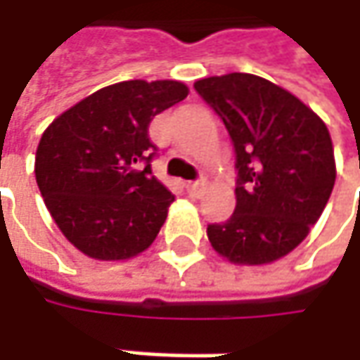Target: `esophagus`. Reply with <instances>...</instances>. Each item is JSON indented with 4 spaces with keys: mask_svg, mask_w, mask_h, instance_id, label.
Masks as SVG:
<instances>
[{
    "mask_svg": "<svg viewBox=\"0 0 360 360\" xmlns=\"http://www.w3.org/2000/svg\"><path fill=\"white\" fill-rule=\"evenodd\" d=\"M186 190L192 198H200L202 194L206 192V182H204V180H198V182H188Z\"/></svg>",
    "mask_w": 360,
    "mask_h": 360,
    "instance_id": "1",
    "label": "esophagus"
}]
</instances>
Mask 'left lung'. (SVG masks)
Listing matches in <instances>:
<instances>
[{
    "label": "left lung",
    "instance_id": "1",
    "mask_svg": "<svg viewBox=\"0 0 360 360\" xmlns=\"http://www.w3.org/2000/svg\"><path fill=\"white\" fill-rule=\"evenodd\" d=\"M236 152V208L208 226L234 264H270L292 252L321 218L337 178L328 128L295 94L252 74L198 79Z\"/></svg>",
    "mask_w": 360,
    "mask_h": 360
}]
</instances>
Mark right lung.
I'll return each mask as SVG.
<instances>
[{"mask_svg": "<svg viewBox=\"0 0 360 360\" xmlns=\"http://www.w3.org/2000/svg\"><path fill=\"white\" fill-rule=\"evenodd\" d=\"M186 96L188 86L176 79L120 82L72 105L41 134L35 180L79 252L128 260L156 240L174 194L152 176L156 146L148 128Z\"/></svg>", "mask_w": 360, "mask_h": 360, "instance_id": "right-lung-1", "label": "right lung"}]
</instances>
